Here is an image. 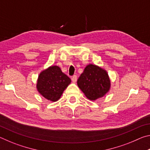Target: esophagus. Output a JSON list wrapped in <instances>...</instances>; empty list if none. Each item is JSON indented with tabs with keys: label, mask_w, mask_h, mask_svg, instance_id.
<instances>
[{
	"label": "esophagus",
	"mask_w": 150,
	"mask_h": 150,
	"mask_svg": "<svg viewBox=\"0 0 150 150\" xmlns=\"http://www.w3.org/2000/svg\"><path fill=\"white\" fill-rule=\"evenodd\" d=\"M71 80L73 81V83H76L77 82V77L76 75H73V77H71Z\"/></svg>",
	"instance_id": "34e87169"
}]
</instances>
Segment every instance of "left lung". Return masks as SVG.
Listing matches in <instances>:
<instances>
[{
	"label": "left lung",
	"mask_w": 150,
	"mask_h": 150,
	"mask_svg": "<svg viewBox=\"0 0 150 150\" xmlns=\"http://www.w3.org/2000/svg\"><path fill=\"white\" fill-rule=\"evenodd\" d=\"M77 85L88 99L96 100L110 91L111 82L105 69L98 65L88 64L78 79Z\"/></svg>",
	"instance_id": "left-lung-1"
}]
</instances>
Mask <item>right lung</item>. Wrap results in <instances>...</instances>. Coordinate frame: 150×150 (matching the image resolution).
<instances>
[{"label":"right lung","instance_id":"right-lung-1","mask_svg":"<svg viewBox=\"0 0 150 150\" xmlns=\"http://www.w3.org/2000/svg\"><path fill=\"white\" fill-rule=\"evenodd\" d=\"M71 81L57 65H52L42 71L38 75L36 88L47 100L56 102Z\"/></svg>","mask_w":150,"mask_h":150}]
</instances>
